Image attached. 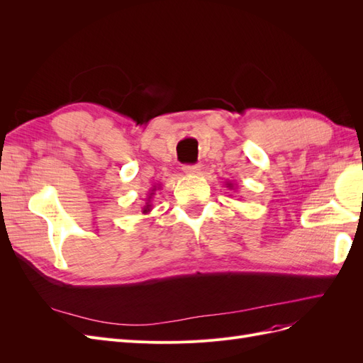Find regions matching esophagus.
Returning <instances> with one entry per match:
<instances>
[{
    "mask_svg": "<svg viewBox=\"0 0 363 363\" xmlns=\"http://www.w3.org/2000/svg\"><path fill=\"white\" fill-rule=\"evenodd\" d=\"M183 171L186 174H199L200 172V164H184Z\"/></svg>",
    "mask_w": 363,
    "mask_h": 363,
    "instance_id": "34e87169",
    "label": "esophagus"
}]
</instances>
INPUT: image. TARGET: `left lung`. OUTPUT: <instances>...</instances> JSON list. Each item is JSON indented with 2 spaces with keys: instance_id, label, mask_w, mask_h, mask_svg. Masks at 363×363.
Returning a JSON list of instances; mask_svg holds the SVG:
<instances>
[{
  "instance_id": "1",
  "label": "left lung",
  "mask_w": 363,
  "mask_h": 363,
  "mask_svg": "<svg viewBox=\"0 0 363 363\" xmlns=\"http://www.w3.org/2000/svg\"><path fill=\"white\" fill-rule=\"evenodd\" d=\"M225 186H227L228 189H235V184H233L232 182H227V183H225Z\"/></svg>"
}]
</instances>
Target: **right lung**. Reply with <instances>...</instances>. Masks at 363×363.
<instances>
[{
    "instance_id": "add662e5",
    "label": "right lung",
    "mask_w": 363,
    "mask_h": 363,
    "mask_svg": "<svg viewBox=\"0 0 363 363\" xmlns=\"http://www.w3.org/2000/svg\"><path fill=\"white\" fill-rule=\"evenodd\" d=\"M156 188H159V186H155V188L151 189V192H150V195H148V199H147V203H145V206L142 207V213L144 215H148L150 212H151V199H152V195H155V192H156Z\"/></svg>"
}]
</instances>
